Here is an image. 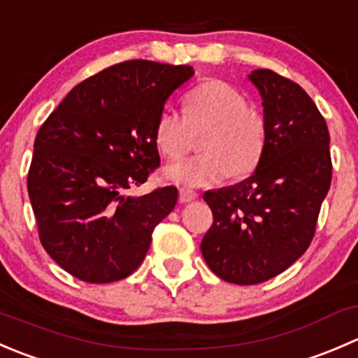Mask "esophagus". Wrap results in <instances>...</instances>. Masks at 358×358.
Returning <instances> with one entry per match:
<instances>
[{
    "label": "esophagus",
    "mask_w": 358,
    "mask_h": 358,
    "mask_svg": "<svg viewBox=\"0 0 358 358\" xmlns=\"http://www.w3.org/2000/svg\"><path fill=\"white\" fill-rule=\"evenodd\" d=\"M197 196H199V194H197L196 190L189 189V187H182V189H180V202H190L197 199Z\"/></svg>",
    "instance_id": "obj_1"
}]
</instances>
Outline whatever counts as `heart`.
Here are the masks:
<instances>
[{
    "label": "heart",
    "instance_id": "b5f03b06",
    "mask_svg": "<svg viewBox=\"0 0 358 358\" xmlns=\"http://www.w3.org/2000/svg\"><path fill=\"white\" fill-rule=\"evenodd\" d=\"M182 114L164 109L156 124V143L168 159L185 156L194 133L206 131L197 157L166 166V180L187 187H208L246 176L258 166L265 149V122L232 85L209 79L190 90Z\"/></svg>",
    "mask_w": 358,
    "mask_h": 358
}]
</instances>
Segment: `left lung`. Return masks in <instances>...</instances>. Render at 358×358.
<instances>
[{
    "mask_svg": "<svg viewBox=\"0 0 358 358\" xmlns=\"http://www.w3.org/2000/svg\"><path fill=\"white\" fill-rule=\"evenodd\" d=\"M248 79L262 96L263 156L249 178L202 196L213 211L204 262L241 286L279 275L308 249L333 175L329 129L305 90L270 69Z\"/></svg>",
    "mask_w": 358,
    "mask_h": 358,
    "instance_id": "8db88e82",
    "label": "left lung"
}]
</instances>
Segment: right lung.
<instances>
[{
	"mask_svg": "<svg viewBox=\"0 0 358 358\" xmlns=\"http://www.w3.org/2000/svg\"><path fill=\"white\" fill-rule=\"evenodd\" d=\"M192 76L190 66L115 64L74 86L39 128L29 199L43 248L71 275L107 284L143 262L178 190L140 197L126 190L159 166L157 119Z\"/></svg>",
	"mask_w": 358,
	"mask_h": 358,
	"instance_id": "obj_1",
	"label": "right lung"
}]
</instances>
